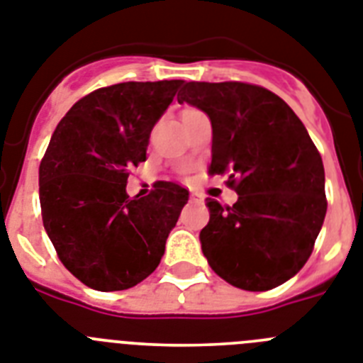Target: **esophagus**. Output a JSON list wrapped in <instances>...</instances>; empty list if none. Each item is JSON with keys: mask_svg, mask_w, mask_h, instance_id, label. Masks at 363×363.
<instances>
[{"mask_svg": "<svg viewBox=\"0 0 363 363\" xmlns=\"http://www.w3.org/2000/svg\"><path fill=\"white\" fill-rule=\"evenodd\" d=\"M189 200H191V202H202V198L198 196V194H189Z\"/></svg>", "mask_w": 363, "mask_h": 363, "instance_id": "1", "label": "esophagus"}]
</instances>
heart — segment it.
<instances>
[{
	"label": "heart",
	"instance_id": "b5f03b06",
	"mask_svg": "<svg viewBox=\"0 0 363 363\" xmlns=\"http://www.w3.org/2000/svg\"><path fill=\"white\" fill-rule=\"evenodd\" d=\"M200 116H203L202 111L200 110H196V108H191V106H187V108H184V110L179 111V117H182V123H189V121H193V119H196V117H200Z\"/></svg>",
	"mask_w": 363,
	"mask_h": 363
}]
</instances>
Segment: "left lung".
Listing matches in <instances>:
<instances>
[{"instance_id":"left-lung-1","label":"left lung","mask_w":363,"mask_h":363,"mask_svg":"<svg viewBox=\"0 0 363 363\" xmlns=\"http://www.w3.org/2000/svg\"><path fill=\"white\" fill-rule=\"evenodd\" d=\"M178 102L209 116V172L228 174L238 194L233 206L207 198V262L250 292L283 284L308 261L327 213L323 161L305 125L275 93L244 82H187Z\"/></svg>"}]
</instances>
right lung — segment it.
Wrapping results in <instances>:
<instances>
[{
  "instance_id": "right-lung-1",
  "label": "right lung",
  "mask_w": 363,
  "mask_h": 363,
  "mask_svg": "<svg viewBox=\"0 0 363 363\" xmlns=\"http://www.w3.org/2000/svg\"><path fill=\"white\" fill-rule=\"evenodd\" d=\"M184 80L121 82L91 91L58 123L40 163L43 228L71 274L101 292L147 279L165 253L189 191L157 182L130 198L132 167Z\"/></svg>"
}]
</instances>
